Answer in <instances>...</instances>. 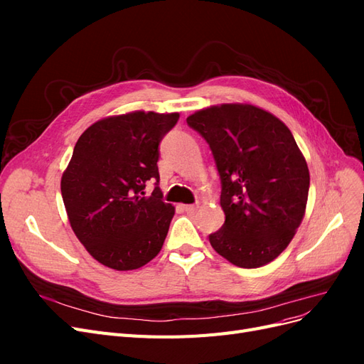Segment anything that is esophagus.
Returning <instances> with one entry per match:
<instances>
[{
  "label": "esophagus",
  "instance_id": "esophagus-1",
  "mask_svg": "<svg viewBox=\"0 0 364 364\" xmlns=\"http://www.w3.org/2000/svg\"><path fill=\"white\" fill-rule=\"evenodd\" d=\"M182 209L185 213H194L197 211V205H182Z\"/></svg>",
  "mask_w": 364,
  "mask_h": 364
}]
</instances>
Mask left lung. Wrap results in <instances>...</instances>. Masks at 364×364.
<instances>
[{
	"mask_svg": "<svg viewBox=\"0 0 364 364\" xmlns=\"http://www.w3.org/2000/svg\"><path fill=\"white\" fill-rule=\"evenodd\" d=\"M209 144L222 181V229L214 250L237 267L257 269L290 245L305 215L310 171L290 129L252 105L229 103L186 118Z\"/></svg>",
	"mask_w": 364,
	"mask_h": 364,
	"instance_id": "1",
	"label": "left lung"
}]
</instances>
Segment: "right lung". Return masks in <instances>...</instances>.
Listing matches in <instances>:
<instances>
[{"instance_id": "add662e5", "label": "right lung", "mask_w": 364, "mask_h": 364, "mask_svg": "<svg viewBox=\"0 0 364 364\" xmlns=\"http://www.w3.org/2000/svg\"><path fill=\"white\" fill-rule=\"evenodd\" d=\"M178 119L144 111L107 117L75 142L62 199L75 237L106 267L135 270L162 249L174 206L158 186L159 142ZM149 180L157 186L146 196Z\"/></svg>"}]
</instances>
